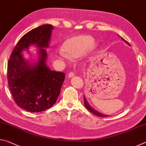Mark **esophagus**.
Returning <instances> with one entry per match:
<instances>
[{"label":"esophagus","instance_id":"esophagus-1","mask_svg":"<svg viewBox=\"0 0 146 146\" xmlns=\"http://www.w3.org/2000/svg\"><path fill=\"white\" fill-rule=\"evenodd\" d=\"M74 76H75V74H74L73 71H71V72L69 73V74H68V78H71Z\"/></svg>","mask_w":146,"mask_h":146}]
</instances>
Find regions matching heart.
<instances>
[{"mask_svg": "<svg viewBox=\"0 0 146 146\" xmlns=\"http://www.w3.org/2000/svg\"><path fill=\"white\" fill-rule=\"evenodd\" d=\"M98 47L97 42L90 36L79 35L68 38L64 42L62 50L58 52V56L61 58H77L82 55L86 51H95Z\"/></svg>", "mask_w": 146, "mask_h": 146, "instance_id": "1", "label": "heart"}]
</instances>
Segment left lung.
Segmentation results:
<instances>
[{
	"instance_id": "obj_1",
	"label": "left lung",
	"mask_w": 146,
	"mask_h": 146,
	"mask_svg": "<svg viewBox=\"0 0 146 146\" xmlns=\"http://www.w3.org/2000/svg\"><path fill=\"white\" fill-rule=\"evenodd\" d=\"M121 39H122V40L124 41L125 43H127V44H128V45L131 46L130 44H129V42H127L126 40H125V39H123L122 37H121ZM84 106H85V107H86V108H87V110L90 111L91 113H92L93 114L97 115V116H98V117H108V116H109V115H104V114H102V113H100V112L97 111H96L95 110H94V109H93V108H91V106H90V104H89L88 102H87V100H86L85 97H84Z\"/></svg>"
}]
</instances>
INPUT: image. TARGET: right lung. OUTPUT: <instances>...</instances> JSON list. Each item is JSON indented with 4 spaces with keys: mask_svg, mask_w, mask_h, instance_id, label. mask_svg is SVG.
<instances>
[{
    "mask_svg": "<svg viewBox=\"0 0 146 146\" xmlns=\"http://www.w3.org/2000/svg\"><path fill=\"white\" fill-rule=\"evenodd\" d=\"M53 27L44 24L33 29L20 39L8 62V81L15 102L20 108L32 113L48 110L60 95L65 73L51 71L46 64V51ZM31 45L39 48L38 63L30 64L21 52Z\"/></svg>",
    "mask_w": 146,
    "mask_h": 146,
    "instance_id": "right-lung-1",
    "label": "right lung"
}]
</instances>
